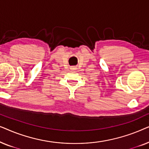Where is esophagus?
<instances>
[{
	"instance_id": "1",
	"label": "esophagus",
	"mask_w": 149,
	"mask_h": 149,
	"mask_svg": "<svg viewBox=\"0 0 149 149\" xmlns=\"http://www.w3.org/2000/svg\"><path fill=\"white\" fill-rule=\"evenodd\" d=\"M71 70H74V69H76V68H74V67H73V66H72V67H71Z\"/></svg>"
}]
</instances>
